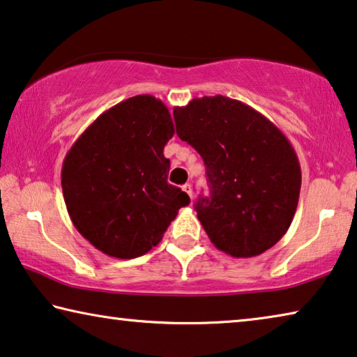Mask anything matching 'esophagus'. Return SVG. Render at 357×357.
Returning <instances> with one entry per match:
<instances>
[{"label":"esophagus","mask_w":357,"mask_h":357,"mask_svg":"<svg viewBox=\"0 0 357 357\" xmlns=\"http://www.w3.org/2000/svg\"><path fill=\"white\" fill-rule=\"evenodd\" d=\"M183 190H184V192H185V194H188L189 197H192V185H190L189 183H188V184H184V185H183Z\"/></svg>","instance_id":"1"}]
</instances>
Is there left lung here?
<instances>
[{"mask_svg": "<svg viewBox=\"0 0 357 357\" xmlns=\"http://www.w3.org/2000/svg\"><path fill=\"white\" fill-rule=\"evenodd\" d=\"M181 139L206 167L210 197L197 218L218 250L252 258L275 245L294 220L301 188L295 149L273 121L226 96H204L174 107Z\"/></svg>", "mask_w": 357, "mask_h": 357, "instance_id": "1", "label": "left lung"}]
</instances>
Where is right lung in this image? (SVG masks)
Listing matches in <instances>:
<instances>
[{
	"label": "right lung",
	"instance_id": "obj_1",
	"mask_svg": "<svg viewBox=\"0 0 357 357\" xmlns=\"http://www.w3.org/2000/svg\"><path fill=\"white\" fill-rule=\"evenodd\" d=\"M174 135L160 99L139 94L100 114L63 158L62 192L77 231L100 252L137 258L158 245L189 195L168 184Z\"/></svg>",
	"mask_w": 357,
	"mask_h": 357
}]
</instances>
